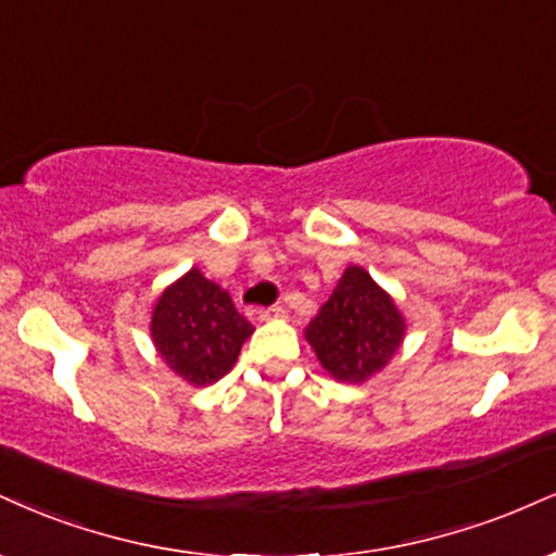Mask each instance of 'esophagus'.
<instances>
[{"instance_id": "34e87169", "label": "esophagus", "mask_w": 556, "mask_h": 556, "mask_svg": "<svg viewBox=\"0 0 556 556\" xmlns=\"http://www.w3.org/2000/svg\"><path fill=\"white\" fill-rule=\"evenodd\" d=\"M285 316H287L285 305H269V307H261L258 311L261 320H274V318H285Z\"/></svg>"}]
</instances>
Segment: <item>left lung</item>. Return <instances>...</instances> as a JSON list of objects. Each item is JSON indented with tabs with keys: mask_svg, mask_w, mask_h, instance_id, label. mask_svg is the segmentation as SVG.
Masks as SVG:
<instances>
[{
	"mask_svg": "<svg viewBox=\"0 0 556 556\" xmlns=\"http://www.w3.org/2000/svg\"><path fill=\"white\" fill-rule=\"evenodd\" d=\"M305 339L333 378L363 383L399 350L404 320L370 274L350 266L329 303L311 320Z\"/></svg>",
	"mask_w": 556,
	"mask_h": 556,
	"instance_id": "obj_1",
	"label": "left lung"
}]
</instances>
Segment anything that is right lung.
Segmentation results:
<instances>
[{"mask_svg": "<svg viewBox=\"0 0 556 556\" xmlns=\"http://www.w3.org/2000/svg\"><path fill=\"white\" fill-rule=\"evenodd\" d=\"M150 329L160 357L193 386H210L227 376L253 333L230 295L199 269L160 295Z\"/></svg>", "mask_w": 556, "mask_h": 556, "instance_id": "obj_1", "label": "right lung"}]
</instances>
